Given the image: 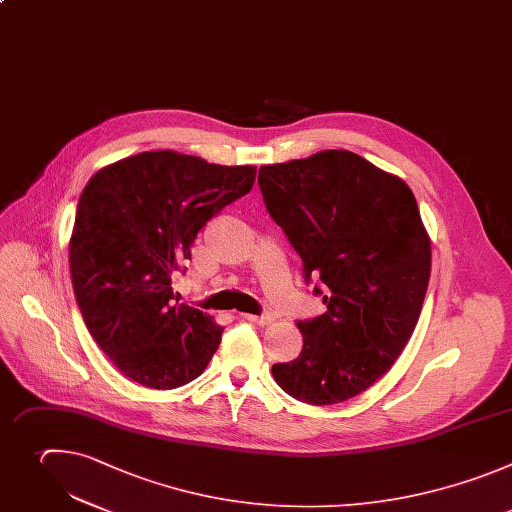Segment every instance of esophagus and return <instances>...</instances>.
<instances>
[{"instance_id":"esophagus-1","label":"esophagus","mask_w":512,"mask_h":512,"mask_svg":"<svg viewBox=\"0 0 512 512\" xmlns=\"http://www.w3.org/2000/svg\"><path fill=\"white\" fill-rule=\"evenodd\" d=\"M244 321H250V323H256V325H270L274 319L272 315H242Z\"/></svg>"}]
</instances>
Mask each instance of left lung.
Segmentation results:
<instances>
[{
  "mask_svg": "<svg viewBox=\"0 0 512 512\" xmlns=\"http://www.w3.org/2000/svg\"><path fill=\"white\" fill-rule=\"evenodd\" d=\"M258 185L327 304L296 323L302 351L272 375L298 401H347L389 371L418 325L432 248L416 197L399 177L335 149L264 165Z\"/></svg>",
  "mask_w": 512,
  "mask_h": 512,
  "instance_id": "1",
  "label": "left lung"
}]
</instances>
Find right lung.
Listing matches in <instances>:
<instances>
[{"instance_id":"add662e5","label":"right lung","mask_w":512,"mask_h":512,"mask_svg":"<svg viewBox=\"0 0 512 512\" xmlns=\"http://www.w3.org/2000/svg\"><path fill=\"white\" fill-rule=\"evenodd\" d=\"M256 179L250 165H216L145 151L86 183L70 238V274L88 333L129 379L175 389L203 373L222 341L212 317L179 302L199 230Z\"/></svg>"}]
</instances>
